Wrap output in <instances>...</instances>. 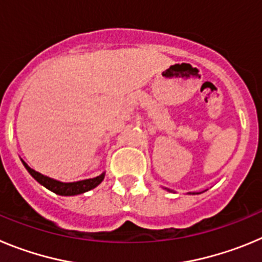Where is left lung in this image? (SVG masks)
<instances>
[{
  "label": "left lung",
  "instance_id": "8db88e82",
  "mask_svg": "<svg viewBox=\"0 0 262 262\" xmlns=\"http://www.w3.org/2000/svg\"><path fill=\"white\" fill-rule=\"evenodd\" d=\"M164 189H165V190H168V191H173V190H170V189H166V187H164ZM201 193H203V191H201ZM201 193H189V194H201Z\"/></svg>",
  "mask_w": 262,
  "mask_h": 262
}]
</instances>
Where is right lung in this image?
Returning <instances> with one entry per match:
<instances>
[{
  "label": "right lung",
  "instance_id": "right-lung-1",
  "mask_svg": "<svg viewBox=\"0 0 262 262\" xmlns=\"http://www.w3.org/2000/svg\"><path fill=\"white\" fill-rule=\"evenodd\" d=\"M22 164L25 165V168L27 169V172H29L32 177L35 178L39 184L43 185L45 187H47L48 190L53 191L55 194H59V195H64V196L78 195V194L86 193V191L92 190V189L98 186V185L103 181V178H105V172H103L94 178H88V180H81V181H76V182H61V181H57V180H53V178L51 177H47V176L45 174H41V173L36 172V170L30 168V166L27 165L23 160H22Z\"/></svg>",
  "mask_w": 262,
  "mask_h": 262
}]
</instances>
